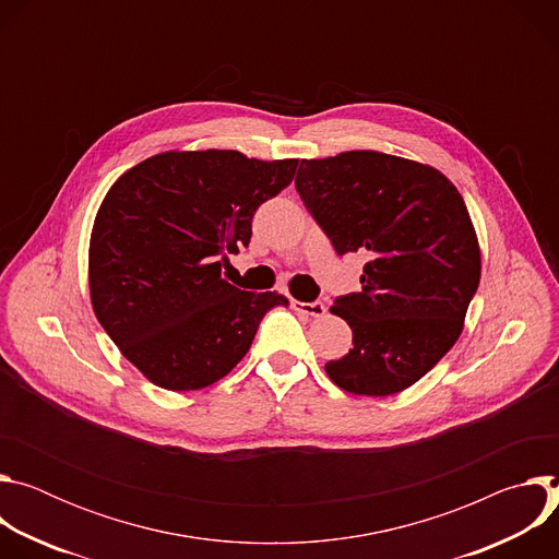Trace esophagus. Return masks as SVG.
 Listing matches in <instances>:
<instances>
[{
    "label": "esophagus",
    "instance_id": "esophagus-1",
    "mask_svg": "<svg viewBox=\"0 0 559 559\" xmlns=\"http://www.w3.org/2000/svg\"><path fill=\"white\" fill-rule=\"evenodd\" d=\"M292 307H294L296 311L307 313V316H313V318H323L325 311H328V307H325L323 302H318V300H316V302H300V300H294Z\"/></svg>",
    "mask_w": 559,
    "mask_h": 559
}]
</instances>
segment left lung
<instances>
[{
    "label": "left lung",
    "instance_id": "1",
    "mask_svg": "<svg viewBox=\"0 0 559 559\" xmlns=\"http://www.w3.org/2000/svg\"><path fill=\"white\" fill-rule=\"evenodd\" d=\"M296 192L341 257H367L362 292L330 307L354 347L325 365L328 376L356 395L412 386L455 345L480 285L462 194L440 170L376 150L305 158Z\"/></svg>",
    "mask_w": 559,
    "mask_h": 559
}]
</instances>
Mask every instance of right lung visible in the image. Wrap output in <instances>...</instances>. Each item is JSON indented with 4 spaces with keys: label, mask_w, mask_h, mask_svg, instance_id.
Wrapping results in <instances>:
<instances>
[{
    "label": "right lung",
    "mask_w": 559,
    "mask_h": 559,
    "mask_svg": "<svg viewBox=\"0 0 559 559\" xmlns=\"http://www.w3.org/2000/svg\"><path fill=\"white\" fill-rule=\"evenodd\" d=\"M298 158L170 150L123 173L95 216L88 285L97 321L156 386L194 391L243 360L263 316L287 305L223 278L252 216L285 190Z\"/></svg>",
    "instance_id": "1"
}]
</instances>
